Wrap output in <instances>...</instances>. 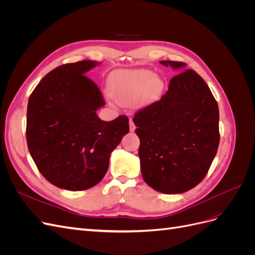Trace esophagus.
Listing matches in <instances>:
<instances>
[{"label":"esophagus","instance_id":"1","mask_svg":"<svg viewBox=\"0 0 255 255\" xmlns=\"http://www.w3.org/2000/svg\"><path fill=\"white\" fill-rule=\"evenodd\" d=\"M135 128H136V127H135V125H134L133 119L130 118V119H129V130H130V132H134Z\"/></svg>","mask_w":255,"mask_h":255}]
</instances>
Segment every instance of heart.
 Wrapping results in <instances>:
<instances>
[{
	"instance_id": "b5f03b06",
	"label": "heart",
	"mask_w": 255,
	"mask_h": 255,
	"mask_svg": "<svg viewBox=\"0 0 255 255\" xmlns=\"http://www.w3.org/2000/svg\"><path fill=\"white\" fill-rule=\"evenodd\" d=\"M163 87L161 79L145 69L117 71L111 78L112 95L120 104H129L137 98L142 105L150 103L158 98Z\"/></svg>"
}]
</instances>
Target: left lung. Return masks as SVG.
<instances>
[{"label":"left lung","instance_id":"obj_1","mask_svg":"<svg viewBox=\"0 0 255 255\" xmlns=\"http://www.w3.org/2000/svg\"><path fill=\"white\" fill-rule=\"evenodd\" d=\"M176 74L168 91L134 115L144 182L163 194H182L201 182L219 145V109L207 84L181 61L161 60Z\"/></svg>","mask_w":255,"mask_h":255}]
</instances>
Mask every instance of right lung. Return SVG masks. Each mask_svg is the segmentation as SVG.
<instances>
[{
	"instance_id": "1",
	"label": "right lung",
	"mask_w": 255,
	"mask_h": 255,
	"mask_svg": "<svg viewBox=\"0 0 255 255\" xmlns=\"http://www.w3.org/2000/svg\"><path fill=\"white\" fill-rule=\"evenodd\" d=\"M100 65H61L37 85L27 104L26 140L38 170L67 190L94 187L107 172L112 152L129 130L128 118L103 121L101 91L86 74Z\"/></svg>"
}]
</instances>
